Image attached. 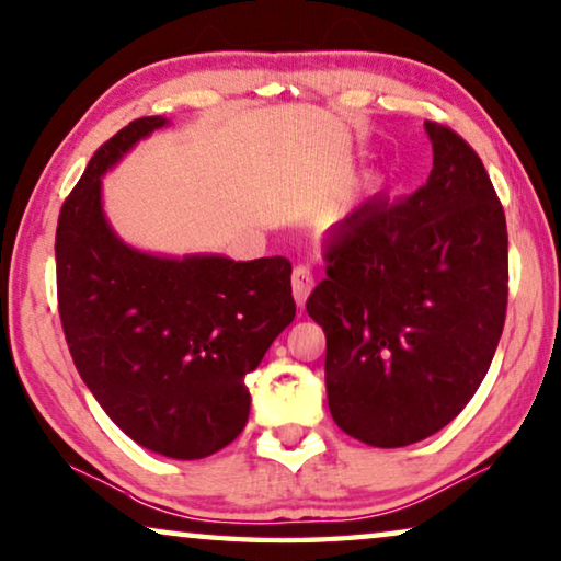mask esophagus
Segmentation results:
<instances>
[{
  "label": "esophagus",
  "mask_w": 561,
  "mask_h": 561,
  "mask_svg": "<svg viewBox=\"0 0 561 561\" xmlns=\"http://www.w3.org/2000/svg\"><path fill=\"white\" fill-rule=\"evenodd\" d=\"M311 288H313L311 267L296 265L294 267V298H296L298 306L306 304V298H308V294H311Z\"/></svg>",
  "instance_id": "obj_1"
}]
</instances>
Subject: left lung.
Wrapping results in <instances>:
<instances>
[{"label":"left lung","instance_id":"1","mask_svg":"<svg viewBox=\"0 0 561 561\" xmlns=\"http://www.w3.org/2000/svg\"><path fill=\"white\" fill-rule=\"evenodd\" d=\"M433 172L417 192L356 207L323 248L306 311L327 334L336 425L375 448L443 430L481 387L508 304V232L483 161L427 121Z\"/></svg>","mask_w":561,"mask_h":561}]
</instances>
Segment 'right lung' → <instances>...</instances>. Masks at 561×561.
Listing matches in <instances>:
<instances>
[{
  "mask_svg": "<svg viewBox=\"0 0 561 561\" xmlns=\"http://www.w3.org/2000/svg\"><path fill=\"white\" fill-rule=\"evenodd\" d=\"M164 124L144 116L121 128L65 197L55 232L58 311L72 362L105 415L144 448L197 460L245 427V377L296 316L294 267L280 255L172 261L113 234L101 174Z\"/></svg>",
  "mask_w": 561,
  "mask_h": 561,
  "instance_id": "1",
  "label": "right lung"
}]
</instances>
